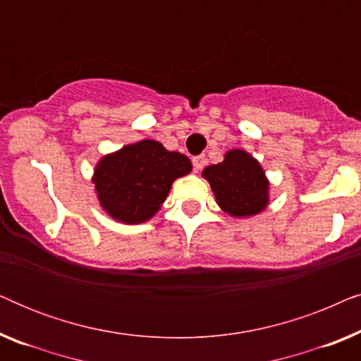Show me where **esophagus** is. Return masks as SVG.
Here are the masks:
<instances>
[{
  "instance_id": "obj_1",
  "label": "esophagus",
  "mask_w": 361,
  "mask_h": 361,
  "mask_svg": "<svg viewBox=\"0 0 361 361\" xmlns=\"http://www.w3.org/2000/svg\"><path fill=\"white\" fill-rule=\"evenodd\" d=\"M192 164H194V169L199 172V171H202L205 167V164H207V159H205V156H195L194 159H192Z\"/></svg>"
}]
</instances>
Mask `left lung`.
<instances>
[{"label":"left lung","mask_w":361,"mask_h":361,"mask_svg":"<svg viewBox=\"0 0 361 361\" xmlns=\"http://www.w3.org/2000/svg\"><path fill=\"white\" fill-rule=\"evenodd\" d=\"M220 209L231 216L259 214L268 205V179L259 162L241 149L228 151L220 164L205 167Z\"/></svg>","instance_id":"8db88e82"}]
</instances>
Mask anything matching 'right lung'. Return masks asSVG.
Masks as SVG:
<instances>
[{
	"label": "right lung",
	"mask_w": 361,
	"mask_h": 361,
	"mask_svg": "<svg viewBox=\"0 0 361 361\" xmlns=\"http://www.w3.org/2000/svg\"><path fill=\"white\" fill-rule=\"evenodd\" d=\"M190 171L189 157L145 140L103 157L93 184L108 215L123 224H142L161 209L172 182Z\"/></svg>",
	"instance_id": "1"
}]
</instances>
